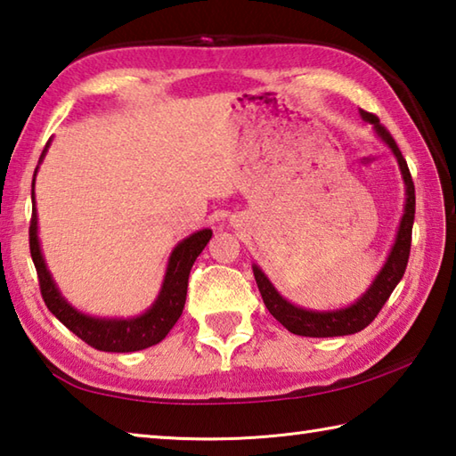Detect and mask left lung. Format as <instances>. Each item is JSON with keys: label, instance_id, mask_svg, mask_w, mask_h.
I'll list each match as a JSON object with an SVG mask.
<instances>
[{"label": "left lung", "instance_id": "8db88e82", "mask_svg": "<svg viewBox=\"0 0 456 456\" xmlns=\"http://www.w3.org/2000/svg\"><path fill=\"white\" fill-rule=\"evenodd\" d=\"M361 118L367 123H370L375 134L383 139V142L391 147L393 155L396 157L401 167V175L404 181V195H407V201H404V213L401 219L399 231H396V239L391 253H388L383 269L379 271V275L372 281L370 287L365 291V295L353 303L351 307L337 309V311H309L303 307H297V305L289 303L277 293V289L273 287L267 275L253 265V275L256 281V287H259L265 307L275 317L281 325L287 330H291L293 335L301 337H343V335H353L359 333V330L370 325L379 311L383 309L388 297L395 291V287L399 285V281L404 275V269H407L409 263V253H411V237H412V221H415V183H412L409 165L404 161L399 145L395 143L393 135L388 134L385 126H380L377 115L369 111H359Z\"/></svg>", "mask_w": 456, "mask_h": 456}]
</instances>
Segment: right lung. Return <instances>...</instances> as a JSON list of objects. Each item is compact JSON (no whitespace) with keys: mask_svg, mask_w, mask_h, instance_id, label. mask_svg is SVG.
Returning a JSON list of instances; mask_svg holds the SVG:
<instances>
[{"mask_svg":"<svg viewBox=\"0 0 456 456\" xmlns=\"http://www.w3.org/2000/svg\"><path fill=\"white\" fill-rule=\"evenodd\" d=\"M49 142L39 157V163L47 153ZM37 173V169H36ZM36 183V175H33ZM33 200V211L29 221V251L33 265H36L41 297L57 319H60L71 333H76L81 341L89 346L105 353H131L142 351L147 346H153L167 337L169 330L175 325L185 307L189 273L197 256L201 255L205 245L209 243L213 235L211 229H201L197 233L183 239L175 249H173L167 271L161 285V291L157 295L155 303L143 314L134 319H99L89 317V314L73 309L71 305L63 299L55 281L47 271L44 255H41L39 239H37V213H36V195Z\"/></svg>","mask_w":456,"mask_h":456,"instance_id":"1","label":"right lung"}]
</instances>
